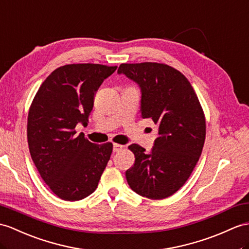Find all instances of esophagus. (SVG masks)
Here are the masks:
<instances>
[{
    "instance_id": "1",
    "label": "esophagus",
    "mask_w": 249,
    "mask_h": 249,
    "mask_svg": "<svg viewBox=\"0 0 249 249\" xmlns=\"http://www.w3.org/2000/svg\"><path fill=\"white\" fill-rule=\"evenodd\" d=\"M124 149V145L123 144H119V143H114L113 144V151L114 152H119Z\"/></svg>"
}]
</instances>
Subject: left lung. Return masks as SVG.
I'll return each mask as SVG.
<instances>
[{"instance_id": "1", "label": "left lung", "mask_w": 249, "mask_h": 249, "mask_svg": "<svg viewBox=\"0 0 249 249\" xmlns=\"http://www.w3.org/2000/svg\"><path fill=\"white\" fill-rule=\"evenodd\" d=\"M118 74L139 84L142 118L159 126L150 153L132 143L135 162L125 171L133 191L151 199L174 195L189 178L202 154L206 137L203 107L189 80L170 65L123 63Z\"/></svg>"}]
</instances>
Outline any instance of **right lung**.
Listing matches in <instances>:
<instances>
[{
    "label": "right lung",
    "instance_id": "obj_1",
    "mask_svg": "<svg viewBox=\"0 0 249 249\" xmlns=\"http://www.w3.org/2000/svg\"><path fill=\"white\" fill-rule=\"evenodd\" d=\"M117 66L78 63L60 66L41 84L30 105L27 141L32 160L50 189L64 201H79L96 190L113 143L97 144L76 135L88 124L94 97Z\"/></svg>",
    "mask_w": 249,
    "mask_h": 249
}]
</instances>
